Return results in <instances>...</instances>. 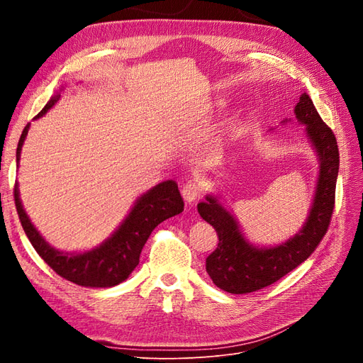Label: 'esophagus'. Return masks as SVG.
Here are the masks:
<instances>
[{"instance_id":"obj_1","label":"esophagus","mask_w":363,"mask_h":363,"mask_svg":"<svg viewBox=\"0 0 363 363\" xmlns=\"http://www.w3.org/2000/svg\"><path fill=\"white\" fill-rule=\"evenodd\" d=\"M181 194L186 203H193L203 194V185L199 182H188L182 186Z\"/></svg>"}]
</instances>
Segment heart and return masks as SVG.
Listing matches in <instances>:
<instances>
[{
	"mask_svg": "<svg viewBox=\"0 0 363 363\" xmlns=\"http://www.w3.org/2000/svg\"><path fill=\"white\" fill-rule=\"evenodd\" d=\"M215 145H219V141H216V143H215Z\"/></svg>",
	"mask_w": 363,
	"mask_h": 363,
	"instance_id": "heart-1",
	"label": "heart"
}]
</instances>
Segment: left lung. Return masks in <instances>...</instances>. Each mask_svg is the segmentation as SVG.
<instances>
[{"instance_id": "1", "label": "left lung", "mask_w": 363, "mask_h": 363, "mask_svg": "<svg viewBox=\"0 0 363 363\" xmlns=\"http://www.w3.org/2000/svg\"><path fill=\"white\" fill-rule=\"evenodd\" d=\"M294 114L297 123L306 126L304 133L319 163L311 211L297 234L281 244L256 245L245 237L219 196L207 194L206 201L197 204L200 216L215 228L219 237L216 250L206 259V271L216 287L226 293L247 294L277 282L313 253L328 230L340 166L337 140L306 92L300 95ZM289 122L291 119L281 125Z\"/></svg>"}]
</instances>
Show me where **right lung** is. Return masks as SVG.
Here are the masks:
<instances>
[{
  "label": "right lung",
  "mask_w": 363,
  "mask_h": 363,
  "mask_svg": "<svg viewBox=\"0 0 363 363\" xmlns=\"http://www.w3.org/2000/svg\"><path fill=\"white\" fill-rule=\"evenodd\" d=\"M59 99L60 92L52 95L35 119L43 118ZM29 126L30 123L25 126L17 144V167ZM14 201L23 230L36 253L60 277L89 289H110L123 282L140 263L141 250L151 231L163 220L184 211L178 184L174 179L163 181L135 200L126 218L100 245L86 252H62L50 245L30 222L23 208L17 182L14 185Z\"/></svg>",
  "instance_id": "obj_1"
}]
</instances>
